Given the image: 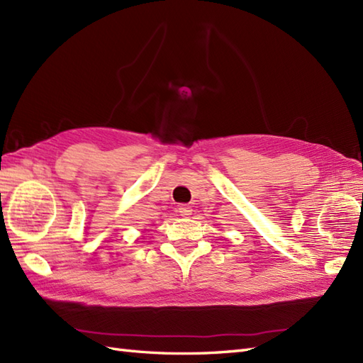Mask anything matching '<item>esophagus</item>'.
<instances>
[{
	"label": "esophagus",
	"mask_w": 363,
	"mask_h": 363,
	"mask_svg": "<svg viewBox=\"0 0 363 363\" xmlns=\"http://www.w3.org/2000/svg\"><path fill=\"white\" fill-rule=\"evenodd\" d=\"M179 212H180L182 217H189V215L192 213V209H191V206H188V204H182V206H179Z\"/></svg>",
	"instance_id": "esophagus-1"
}]
</instances>
